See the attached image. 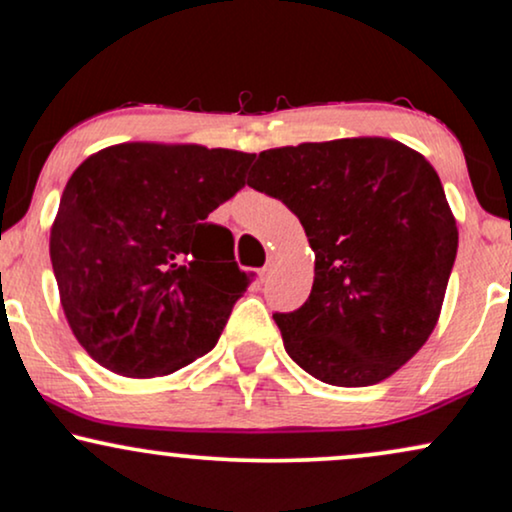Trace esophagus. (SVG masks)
I'll return each mask as SVG.
<instances>
[{
    "mask_svg": "<svg viewBox=\"0 0 512 512\" xmlns=\"http://www.w3.org/2000/svg\"><path fill=\"white\" fill-rule=\"evenodd\" d=\"M274 264H276V262H274V257H269L267 264H264V267H262V279H267V276L274 272Z\"/></svg>",
    "mask_w": 512,
    "mask_h": 512,
    "instance_id": "34e87169",
    "label": "esophagus"
}]
</instances>
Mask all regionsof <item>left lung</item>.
I'll use <instances>...</instances> for the list:
<instances>
[{
	"instance_id": "obj_1",
	"label": "left lung",
	"mask_w": 512,
	"mask_h": 512,
	"mask_svg": "<svg viewBox=\"0 0 512 512\" xmlns=\"http://www.w3.org/2000/svg\"><path fill=\"white\" fill-rule=\"evenodd\" d=\"M248 186L315 250L310 298L274 315L286 353L331 386L389 379L432 336L458 252L434 166L398 140L341 138L260 152Z\"/></svg>"
}]
</instances>
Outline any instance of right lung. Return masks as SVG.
I'll list each match as a JSON object with an SVG mask.
<instances>
[{
    "mask_svg": "<svg viewBox=\"0 0 512 512\" xmlns=\"http://www.w3.org/2000/svg\"><path fill=\"white\" fill-rule=\"evenodd\" d=\"M255 155L121 143L73 171L49 257L73 336L121 377L174 374L217 346L250 276L207 217L245 186Z\"/></svg>",
    "mask_w": 512,
    "mask_h": 512,
    "instance_id": "right-lung-1",
    "label": "right lung"
}]
</instances>
